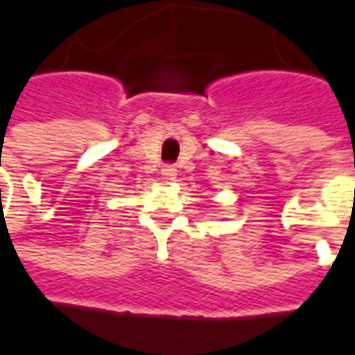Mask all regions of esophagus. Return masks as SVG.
Segmentation results:
<instances>
[{
  "label": "esophagus",
  "mask_w": 355,
  "mask_h": 355,
  "mask_svg": "<svg viewBox=\"0 0 355 355\" xmlns=\"http://www.w3.org/2000/svg\"><path fill=\"white\" fill-rule=\"evenodd\" d=\"M162 173H163V177L167 178V180H175V178H177V169H175L173 165H165V167L162 169Z\"/></svg>",
  "instance_id": "1"
}]
</instances>
